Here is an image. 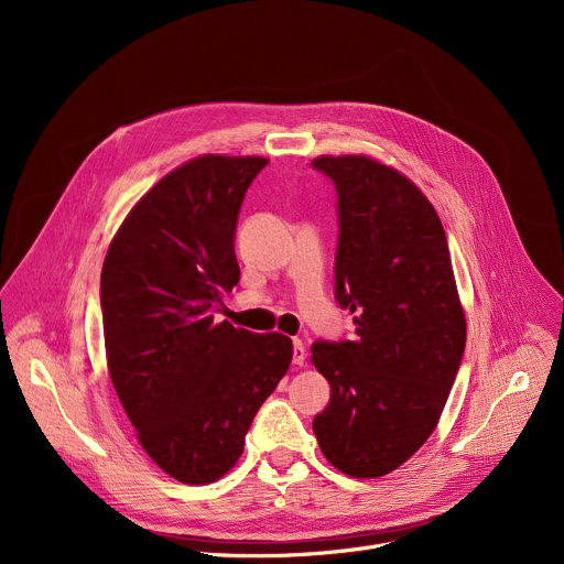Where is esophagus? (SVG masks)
Here are the masks:
<instances>
[{
    "label": "esophagus",
    "mask_w": 564,
    "mask_h": 564,
    "mask_svg": "<svg viewBox=\"0 0 564 564\" xmlns=\"http://www.w3.org/2000/svg\"><path fill=\"white\" fill-rule=\"evenodd\" d=\"M292 361H294L296 366H303V364H305V344H303L301 339H294V357H292Z\"/></svg>",
    "instance_id": "1"
}]
</instances>
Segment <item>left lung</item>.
<instances>
[{"label": "left lung", "instance_id": "1", "mask_svg": "<svg viewBox=\"0 0 564 564\" xmlns=\"http://www.w3.org/2000/svg\"><path fill=\"white\" fill-rule=\"evenodd\" d=\"M339 194L335 294L357 316L355 337L318 341L310 361L333 388L314 417L321 453L350 477H383L435 431L464 346L442 220L424 192L364 153L318 155Z\"/></svg>", "mask_w": 564, "mask_h": 564}]
</instances>
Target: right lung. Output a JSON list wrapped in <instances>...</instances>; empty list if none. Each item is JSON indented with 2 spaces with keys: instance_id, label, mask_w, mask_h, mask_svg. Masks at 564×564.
<instances>
[{
  "instance_id": "1",
  "label": "right lung",
  "mask_w": 564,
  "mask_h": 564,
  "mask_svg": "<svg viewBox=\"0 0 564 564\" xmlns=\"http://www.w3.org/2000/svg\"><path fill=\"white\" fill-rule=\"evenodd\" d=\"M263 155L203 153L124 216L100 279L107 368L144 453L183 485L238 462L257 411L292 364V339L214 321L240 270L236 218Z\"/></svg>"
}]
</instances>
